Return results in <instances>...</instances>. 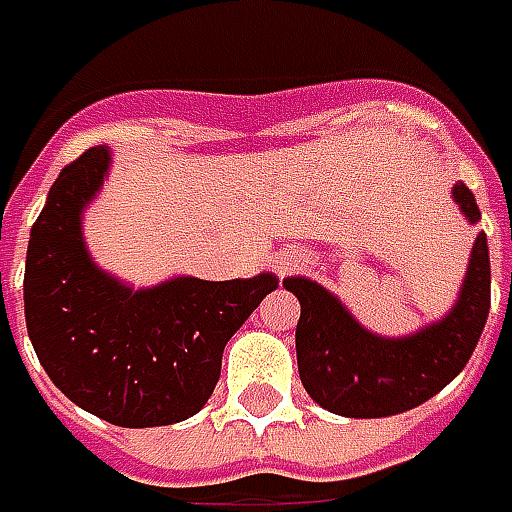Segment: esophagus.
Returning <instances> with one entry per match:
<instances>
[{
	"label": "esophagus",
	"instance_id": "esophagus-1",
	"mask_svg": "<svg viewBox=\"0 0 512 512\" xmlns=\"http://www.w3.org/2000/svg\"><path fill=\"white\" fill-rule=\"evenodd\" d=\"M303 264V259L297 256V253H281L278 259H275V267H278V273H292Z\"/></svg>",
	"mask_w": 512,
	"mask_h": 512
}]
</instances>
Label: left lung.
Returning <instances> with one entry per match:
<instances>
[{
    "mask_svg": "<svg viewBox=\"0 0 512 512\" xmlns=\"http://www.w3.org/2000/svg\"><path fill=\"white\" fill-rule=\"evenodd\" d=\"M452 201L471 226L480 209L458 181ZM284 286L300 300L295 331L297 369L308 397L347 419H380L422 405L469 364L491 308L488 239L477 234L458 300L441 320L405 336H380L355 320L353 311L306 275H289Z\"/></svg>",
    "mask_w": 512,
    "mask_h": 512,
    "instance_id": "left-lung-1",
    "label": "left lung"
}]
</instances>
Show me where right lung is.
Returning <instances> with one entry per match:
<instances>
[{"instance_id": "add662e5", "label": "right lung", "mask_w": 512, "mask_h": 512, "mask_svg": "<svg viewBox=\"0 0 512 512\" xmlns=\"http://www.w3.org/2000/svg\"><path fill=\"white\" fill-rule=\"evenodd\" d=\"M110 168V146L88 148L52 184L27 245V333L46 375L82 411L118 427L184 422L212 397L223 347L278 278L173 275L134 289L101 270L82 217Z\"/></svg>"}]
</instances>
